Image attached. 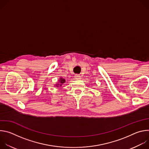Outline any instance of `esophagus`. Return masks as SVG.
<instances>
[{"mask_svg":"<svg viewBox=\"0 0 149 149\" xmlns=\"http://www.w3.org/2000/svg\"><path fill=\"white\" fill-rule=\"evenodd\" d=\"M75 78L77 79H81V76L79 75H75Z\"/></svg>","mask_w":149,"mask_h":149,"instance_id":"obj_1","label":"esophagus"}]
</instances>
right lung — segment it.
Returning a JSON list of instances; mask_svg holds the SVG:
<instances>
[{
    "label": "right lung",
    "instance_id": "right-lung-1",
    "mask_svg": "<svg viewBox=\"0 0 149 149\" xmlns=\"http://www.w3.org/2000/svg\"><path fill=\"white\" fill-rule=\"evenodd\" d=\"M60 81L61 84H63V83H64V82H65V80L64 79H62V78H61V79H60V81ZM61 85H62V84H61V85H60V86H61ZM58 86H57V87H58Z\"/></svg>",
    "mask_w": 149,
    "mask_h": 149
}]
</instances>
